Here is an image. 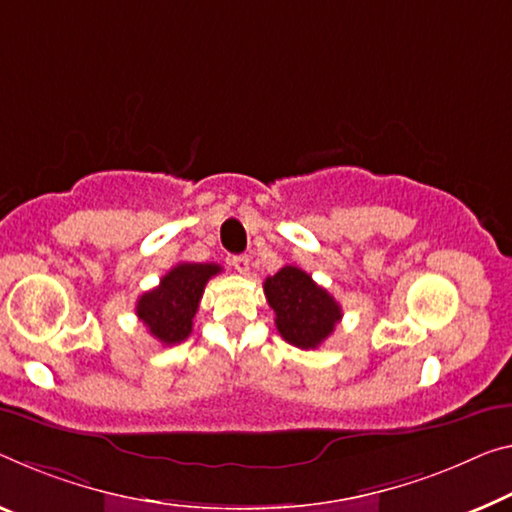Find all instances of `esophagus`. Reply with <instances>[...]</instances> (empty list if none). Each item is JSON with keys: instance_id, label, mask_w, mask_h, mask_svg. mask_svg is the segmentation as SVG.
<instances>
[{"instance_id": "1", "label": "esophagus", "mask_w": 512, "mask_h": 512, "mask_svg": "<svg viewBox=\"0 0 512 512\" xmlns=\"http://www.w3.org/2000/svg\"><path fill=\"white\" fill-rule=\"evenodd\" d=\"M231 265L238 270L240 274H249V256L247 254H240V256H233L231 258Z\"/></svg>"}]
</instances>
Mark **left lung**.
<instances>
[{"label": "left lung", "instance_id": "1", "mask_svg": "<svg viewBox=\"0 0 512 512\" xmlns=\"http://www.w3.org/2000/svg\"><path fill=\"white\" fill-rule=\"evenodd\" d=\"M263 288L277 316L274 325L295 348L316 350L341 322V304L300 267H281L274 277L265 279Z\"/></svg>", "mask_w": 512, "mask_h": 512}]
</instances>
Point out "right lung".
<instances>
[{
	"label": "right lung",
	"instance_id": "add662e5",
	"mask_svg": "<svg viewBox=\"0 0 512 512\" xmlns=\"http://www.w3.org/2000/svg\"><path fill=\"white\" fill-rule=\"evenodd\" d=\"M222 272L217 263H178L164 274L160 286L137 300V316L151 336L164 345H176L192 334L206 283Z\"/></svg>",
	"mask_w": 512,
	"mask_h": 512
}]
</instances>
